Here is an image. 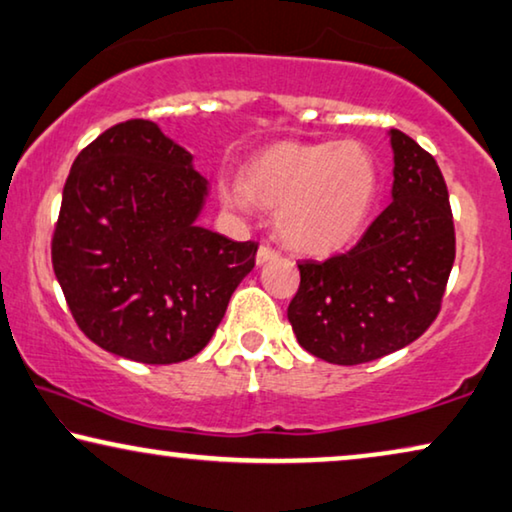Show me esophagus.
I'll return each instance as SVG.
<instances>
[{"label":"esophagus","instance_id":"obj_1","mask_svg":"<svg viewBox=\"0 0 512 512\" xmlns=\"http://www.w3.org/2000/svg\"><path fill=\"white\" fill-rule=\"evenodd\" d=\"M277 256H279L277 249L270 247V244H261V247H258V254H256V263L263 265V263H268V261H272V258H277Z\"/></svg>","mask_w":512,"mask_h":512}]
</instances>
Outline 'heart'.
Returning a JSON list of instances; mask_svg holds the SVG:
<instances>
[{
    "instance_id": "b5f03b06",
    "label": "heart",
    "mask_w": 512,
    "mask_h": 512,
    "mask_svg": "<svg viewBox=\"0 0 512 512\" xmlns=\"http://www.w3.org/2000/svg\"><path fill=\"white\" fill-rule=\"evenodd\" d=\"M379 170L365 145L281 143L251 159L240 182H224L228 203L277 210L288 247L325 254L362 231L372 210Z\"/></svg>"
}]
</instances>
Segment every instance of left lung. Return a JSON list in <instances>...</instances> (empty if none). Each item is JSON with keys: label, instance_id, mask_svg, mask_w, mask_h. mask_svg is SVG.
<instances>
[{"label": "left lung", "instance_id": "8db88e82", "mask_svg": "<svg viewBox=\"0 0 512 512\" xmlns=\"http://www.w3.org/2000/svg\"><path fill=\"white\" fill-rule=\"evenodd\" d=\"M392 203L344 254L300 261L288 321L300 346L332 365L395 353L441 311L455 263V224L441 168L427 150L390 129Z\"/></svg>", "mask_w": 512, "mask_h": 512}]
</instances>
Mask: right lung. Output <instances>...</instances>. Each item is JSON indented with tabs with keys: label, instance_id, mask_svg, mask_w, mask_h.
<instances>
[{
	"label": "right lung",
	"instance_id": "right-lung-1",
	"mask_svg": "<svg viewBox=\"0 0 512 512\" xmlns=\"http://www.w3.org/2000/svg\"><path fill=\"white\" fill-rule=\"evenodd\" d=\"M150 120L115 124L73 161L53 268L78 328L145 365L194 358L256 265L258 242L198 226L207 180Z\"/></svg>",
	"mask_w": 512,
	"mask_h": 512
}]
</instances>
